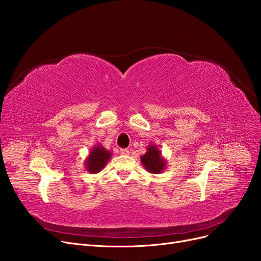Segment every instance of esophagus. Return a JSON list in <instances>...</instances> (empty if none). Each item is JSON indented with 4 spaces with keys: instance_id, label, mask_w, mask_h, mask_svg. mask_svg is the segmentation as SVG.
<instances>
[{
    "instance_id": "obj_1",
    "label": "esophagus",
    "mask_w": 261,
    "mask_h": 261,
    "mask_svg": "<svg viewBox=\"0 0 261 261\" xmlns=\"http://www.w3.org/2000/svg\"><path fill=\"white\" fill-rule=\"evenodd\" d=\"M120 153L123 154V155H127V154L129 153V151H128L127 149H121V150H120Z\"/></svg>"
}]
</instances>
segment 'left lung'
I'll use <instances>...</instances> for the list:
<instances>
[{
  "mask_svg": "<svg viewBox=\"0 0 261 261\" xmlns=\"http://www.w3.org/2000/svg\"><path fill=\"white\" fill-rule=\"evenodd\" d=\"M140 161L144 168L151 174H160L168 165V161L164 159L161 150L154 144L147 147V151L140 156Z\"/></svg>",
  "mask_w": 261,
  "mask_h": 261,
  "instance_id": "1",
  "label": "left lung"
}]
</instances>
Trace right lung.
<instances>
[{"instance_id":"1","label":"right lung","mask_w":261,"mask_h":261,"mask_svg":"<svg viewBox=\"0 0 261 261\" xmlns=\"http://www.w3.org/2000/svg\"><path fill=\"white\" fill-rule=\"evenodd\" d=\"M112 156V152H110L102 145L93 146L90 150L88 156L85 160L86 171H88L91 174H97L105 169L110 158Z\"/></svg>"}]
</instances>
